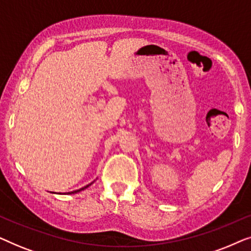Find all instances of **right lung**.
I'll return each instance as SVG.
<instances>
[{
    "instance_id": "obj_1",
    "label": "right lung",
    "mask_w": 251,
    "mask_h": 251,
    "mask_svg": "<svg viewBox=\"0 0 251 251\" xmlns=\"http://www.w3.org/2000/svg\"><path fill=\"white\" fill-rule=\"evenodd\" d=\"M91 184H92V183H91ZM91 184H89V185H87V186H84V187L80 188V190H76V191H73V192H68V194H71V193H77V192H80V191H82V190H84V188H87L88 186H90Z\"/></svg>"
}]
</instances>
